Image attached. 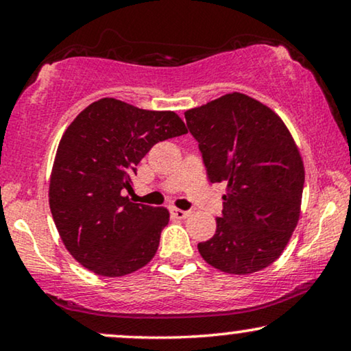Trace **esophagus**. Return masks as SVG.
Returning <instances> with one entry per match:
<instances>
[{
  "label": "esophagus",
  "mask_w": 351,
  "mask_h": 351,
  "mask_svg": "<svg viewBox=\"0 0 351 351\" xmlns=\"http://www.w3.org/2000/svg\"><path fill=\"white\" fill-rule=\"evenodd\" d=\"M171 213H172V215H174L176 219H186L190 215V210H182V209H177V208H172L171 209Z\"/></svg>",
  "instance_id": "obj_1"
}]
</instances>
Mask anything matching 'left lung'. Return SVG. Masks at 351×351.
Wrapping results in <instances>:
<instances>
[{
  "instance_id": "1",
  "label": "left lung",
  "mask_w": 351,
  "mask_h": 351,
  "mask_svg": "<svg viewBox=\"0 0 351 351\" xmlns=\"http://www.w3.org/2000/svg\"><path fill=\"white\" fill-rule=\"evenodd\" d=\"M209 180L225 182L215 234L198 244L210 267L251 275L271 265L300 217L305 169L294 137L270 107L230 93L186 110Z\"/></svg>"
}]
</instances>
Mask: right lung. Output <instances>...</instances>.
Here are the masks:
<instances>
[{
  "label": "right lung",
  "instance_id": "add662e5",
  "mask_svg": "<svg viewBox=\"0 0 351 351\" xmlns=\"http://www.w3.org/2000/svg\"><path fill=\"white\" fill-rule=\"evenodd\" d=\"M189 132L174 112L137 108L113 97L88 105L65 129L49 180V208L62 243L100 276L145 267L169 210L132 203L136 166L155 143Z\"/></svg>",
  "mask_w": 351,
  "mask_h": 351
}]
</instances>
